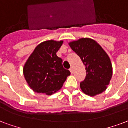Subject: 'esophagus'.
I'll list each match as a JSON object with an SVG mask.
<instances>
[{"mask_svg":"<svg viewBox=\"0 0 128 128\" xmlns=\"http://www.w3.org/2000/svg\"><path fill=\"white\" fill-rule=\"evenodd\" d=\"M69 71H70L71 73H73V67H71V68H70V69H69Z\"/></svg>","mask_w":128,"mask_h":128,"instance_id":"34e87169","label":"esophagus"}]
</instances>
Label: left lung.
<instances>
[{
  "mask_svg": "<svg viewBox=\"0 0 128 128\" xmlns=\"http://www.w3.org/2000/svg\"><path fill=\"white\" fill-rule=\"evenodd\" d=\"M69 44L86 67V78L80 84L82 92L91 97L105 92L113 74L112 65L106 52L90 38H80Z\"/></svg>",
  "mask_w": 128,
  "mask_h": 128,
  "instance_id": "8db88e82",
  "label": "left lung"
}]
</instances>
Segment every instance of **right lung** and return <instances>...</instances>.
<instances>
[{
	"label": "right lung",
	"instance_id": "add662e5",
	"mask_svg": "<svg viewBox=\"0 0 128 128\" xmlns=\"http://www.w3.org/2000/svg\"><path fill=\"white\" fill-rule=\"evenodd\" d=\"M63 40H46L34 48L23 67V74L28 86L36 93L52 95L63 86L71 73L63 68V60L57 52Z\"/></svg>",
	"mask_w": 128,
	"mask_h": 128
}]
</instances>
